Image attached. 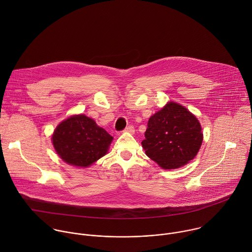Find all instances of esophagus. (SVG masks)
Wrapping results in <instances>:
<instances>
[{
    "mask_svg": "<svg viewBox=\"0 0 252 252\" xmlns=\"http://www.w3.org/2000/svg\"><path fill=\"white\" fill-rule=\"evenodd\" d=\"M125 132H129V133H134V127L132 126H128L127 127L125 128Z\"/></svg>",
    "mask_w": 252,
    "mask_h": 252,
    "instance_id": "obj_1",
    "label": "esophagus"
}]
</instances>
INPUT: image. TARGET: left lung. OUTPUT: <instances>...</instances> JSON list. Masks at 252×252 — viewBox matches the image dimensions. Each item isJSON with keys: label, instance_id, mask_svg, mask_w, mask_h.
Masks as SVG:
<instances>
[{"label": "left lung", "instance_id": "left-lung-1", "mask_svg": "<svg viewBox=\"0 0 252 252\" xmlns=\"http://www.w3.org/2000/svg\"><path fill=\"white\" fill-rule=\"evenodd\" d=\"M197 118L186 107L169 102L150 117L141 142L146 155L162 169L185 166L198 153L203 140Z\"/></svg>", "mask_w": 252, "mask_h": 252}]
</instances>
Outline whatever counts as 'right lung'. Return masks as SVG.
<instances>
[{
  "instance_id": "right-lung-1",
  "label": "right lung",
  "mask_w": 252,
  "mask_h": 252,
  "mask_svg": "<svg viewBox=\"0 0 252 252\" xmlns=\"http://www.w3.org/2000/svg\"><path fill=\"white\" fill-rule=\"evenodd\" d=\"M113 137L94 120L75 115L55 129L52 141L57 154L67 164L88 167L107 154Z\"/></svg>"
}]
</instances>
